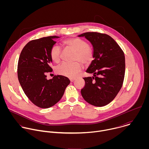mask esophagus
Segmentation results:
<instances>
[{"label":"esophagus","mask_w":149,"mask_h":149,"mask_svg":"<svg viewBox=\"0 0 149 149\" xmlns=\"http://www.w3.org/2000/svg\"><path fill=\"white\" fill-rule=\"evenodd\" d=\"M70 80L71 82H73L75 80V78H70Z\"/></svg>","instance_id":"1"}]
</instances>
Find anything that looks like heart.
<instances>
[{
  "instance_id": "heart-1",
  "label": "heart",
  "mask_w": 149,
  "mask_h": 149,
  "mask_svg": "<svg viewBox=\"0 0 149 149\" xmlns=\"http://www.w3.org/2000/svg\"><path fill=\"white\" fill-rule=\"evenodd\" d=\"M62 45L65 49L75 52L73 61L75 62L68 63H63L56 68L58 74L69 78H74L82 70L84 65H88L93 61L94 53L93 48L88 45L87 42L78 38H72L65 40ZM62 51L58 45H54L49 52L52 61L55 63H59L61 61Z\"/></svg>"
}]
</instances>
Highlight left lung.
I'll list each match as a JSON object with an SVG mask.
<instances>
[{
  "mask_svg": "<svg viewBox=\"0 0 149 149\" xmlns=\"http://www.w3.org/2000/svg\"><path fill=\"white\" fill-rule=\"evenodd\" d=\"M93 45L94 59L86 72L94 77L83 78L85 86L81 90L89 104L102 107L111 102L122 87L125 74V56L121 48L110 36L98 32H86Z\"/></svg>",
  "mask_w": 149,
  "mask_h": 149,
  "instance_id": "obj_1",
  "label": "left lung"
}]
</instances>
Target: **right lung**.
<instances>
[{"label":"right lung","mask_w":149,"mask_h":149,"mask_svg":"<svg viewBox=\"0 0 149 149\" xmlns=\"http://www.w3.org/2000/svg\"><path fill=\"white\" fill-rule=\"evenodd\" d=\"M56 36L29 41L21 51L17 63V77L25 94L30 101L42 109L49 108L62 98L70 79L55 75L47 79V74L52 71L49 52L56 43Z\"/></svg>","instance_id":"obj_1"}]
</instances>
